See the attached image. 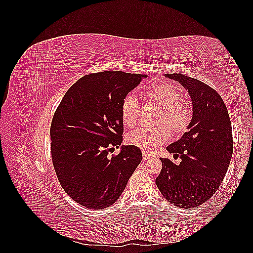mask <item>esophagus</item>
Masks as SVG:
<instances>
[{"mask_svg": "<svg viewBox=\"0 0 253 253\" xmlns=\"http://www.w3.org/2000/svg\"><path fill=\"white\" fill-rule=\"evenodd\" d=\"M142 157H143V159H151L152 155H150L147 152H142Z\"/></svg>", "mask_w": 253, "mask_h": 253, "instance_id": "esophagus-1", "label": "esophagus"}]
</instances>
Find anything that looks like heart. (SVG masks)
Listing matches in <instances>:
<instances>
[{
  "instance_id": "1",
  "label": "heart",
  "mask_w": 253,
  "mask_h": 253,
  "mask_svg": "<svg viewBox=\"0 0 253 253\" xmlns=\"http://www.w3.org/2000/svg\"><path fill=\"white\" fill-rule=\"evenodd\" d=\"M147 100L158 106L157 128H137L126 135V142L144 152H154L162 148L170 138V131L174 135L185 133L192 119L189 106L181 101L180 91L169 83L155 84L145 89ZM140 105L134 95H126L121 102L120 117L125 126L131 128L138 121Z\"/></svg>"
}]
</instances>
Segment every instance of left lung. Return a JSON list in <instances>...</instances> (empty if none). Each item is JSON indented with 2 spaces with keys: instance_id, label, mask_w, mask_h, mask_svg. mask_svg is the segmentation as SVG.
Listing matches in <instances>:
<instances>
[{
  "instance_id": "8db88e82",
  "label": "left lung",
  "mask_w": 253,
  "mask_h": 253,
  "mask_svg": "<svg viewBox=\"0 0 253 253\" xmlns=\"http://www.w3.org/2000/svg\"><path fill=\"white\" fill-rule=\"evenodd\" d=\"M166 77L188 89L193 115L189 131L167 148L181 159L180 164L160 158L163 169L156 186L167 201L189 209L208 201L225 177L233 152L231 121L215 89L181 74Z\"/></svg>"
}]
</instances>
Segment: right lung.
I'll list each match as a JSON object with an SVG mask.
<instances>
[{
    "label": "right lung",
    "instance_id": "add662e5",
    "mask_svg": "<svg viewBox=\"0 0 253 253\" xmlns=\"http://www.w3.org/2000/svg\"><path fill=\"white\" fill-rule=\"evenodd\" d=\"M148 77L108 71L86 75L68 88L50 126L52 165L65 192L88 209L116 202L142 159L141 151L122 145L124 98Z\"/></svg>",
    "mask_w": 253,
    "mask_h": 253
}]
</instances>
